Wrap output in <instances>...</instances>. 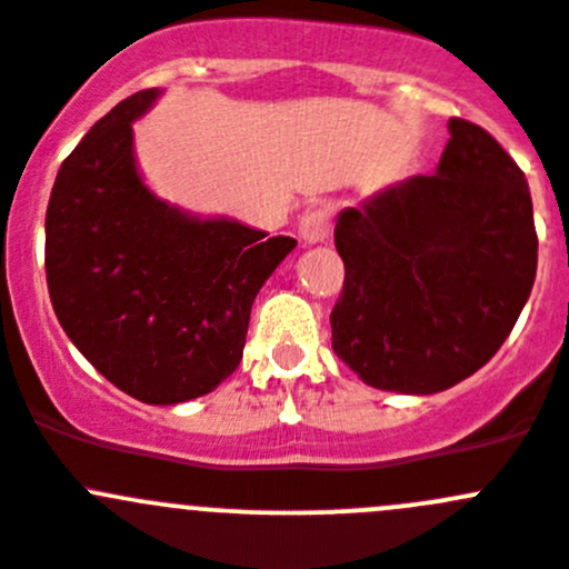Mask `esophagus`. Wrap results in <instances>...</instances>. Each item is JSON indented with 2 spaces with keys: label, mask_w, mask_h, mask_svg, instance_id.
<instances>
[{
  "label": "esophagus",
  "mask_w": 569,
  "mask_h": 569,
  "mask_svg": "<svg viewBox=\"0 0 569 569\" xmlns=\"http://www.w3.org/2000/svg\"><path fill=\"white\" fill-rule=\"evenodd\" d=\"M331 230V212L328 207H309L300 219V238L306 243H320L328 238Z\"/></svg>",
  "instance_id": "obj_1"
}]
</instances>
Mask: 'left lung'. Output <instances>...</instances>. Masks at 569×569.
<instances>
[{
  "label": "left lung",
  "instance_id": "1",
  "mask_svg": "<svg viewBox=\"0 0 569 569\" xmlns=\"http://www.w3.org/2000/svg\"><path fill=\"white\" fill-rule=\"evenodd\" d=\"M438 171L339 212L345 283L333 353L365 385L429 396L482 368L517 326L539 238L528 179L477 123L452 117Z\"/></svg>",
  "mask_w": 569,
  "mask_h": 569
}]
</instances>
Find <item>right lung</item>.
I'll return each instance as SVG.
<instances>
[{"label": "right lung", "instance_id": "obj_1", "mask_svg": "<svg viewBox=\"0 0 569 569\" xmlns=\"http://www.w3.org/2000/svg\"><path fill=\"white\" fill-rule=\"evenodd\" d=\"M117 103L61 162L47 204L44 267L58 322L94 370L146 405L212 392L238 368L260 286L295 238L190 219L142 184Z\"/></svg>", "mask_w": 569, "mask_h": 569}]
</instances>
